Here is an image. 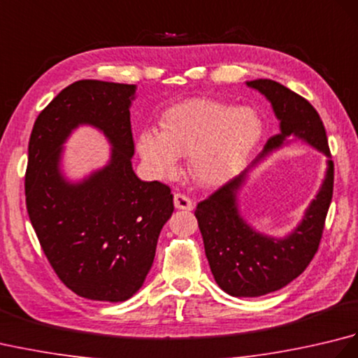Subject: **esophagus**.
<instances>
[{
    "mask_svg": "<svg viewBox=\"0 0 358 358\" xmlns=\"http://www.w3.org/2000/svg\"><path fill=\"white\" fill-rule=\"evenodd\" d=\"M173 204L177 209L181 210H192L194 209V203L191 199H187L183 194H175L173 195Z\"/></svg>",
    "mask_w": 358,
    "mask_h": 358,
    "instance_id": "obj_1",
    "label": "esophagus"
}]
</instances>
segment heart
I'll return each mask as SVG.
<instances>
[{
  "instance_id": "b5f03b06",
  "label": "heart",
  "mask_w": 358,
  "mask_h": 358,
  "mask_svg": "<svg viewBox=\"0 0 358 358\" xmlns=\"http://www.w3.org/2000/svg\"><path fill=\"white\" fill-rule=\"evenodd\" d=\"M162 132L148 129L138 135L136 150L154 177H171L180 157L187 155V172L196 185L220 186L241 172L264 134L254 108L192 98L167 109Z\"/></svg>"
}]
</instances>
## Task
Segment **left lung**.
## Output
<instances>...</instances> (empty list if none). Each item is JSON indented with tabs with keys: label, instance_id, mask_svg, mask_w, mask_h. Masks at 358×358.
<instances>
[{
	"label": "left lung",
	"instance_id": "8db88e82",
	"mask_svg": "<svg viewBox=\"0 0 358 358\" xmlns=\"http://www.w3.org/2000/svg\"><path fill=\"white\" fill-rule=\"evenodd\" d=\"M246 86L271 103L280 132L271 136L248 169L199 203L195 210L212 275L232 296H260L278 291L308 268L320 245L334 187L328 138L323 121L310 103L268 78L246 81ZM294 141L305 142L323 153L327 172L301 222L285 238H273L255 230L242 217L238 196L252 169L266 156Z\"/></svg>",
	"mask_w": 358,
	"mask_h": 358
}]
</instances>
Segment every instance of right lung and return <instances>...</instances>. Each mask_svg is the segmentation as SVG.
Instances as JSON below:
<instances>
[{"label": "right lung", "mask_w": 358, "mask_h": 358, "mask_svg": "<svg viewBox=\"0 0 358 358\" xmlns=\"http://www.w3.org/2000/svg\"><path fill=\"white\" fill-rule=\"evenodd\" d=\"M135 92V85L75 81L38 115L30 134V223L59 280L89 300L126 301L140 291L173 212L171 189L134 172ZM81 125L101 131L111 152L104 166L72 180L62 167L64 144Z\"/></svg>", "instance_id": "obj_1"}]
</instances>
